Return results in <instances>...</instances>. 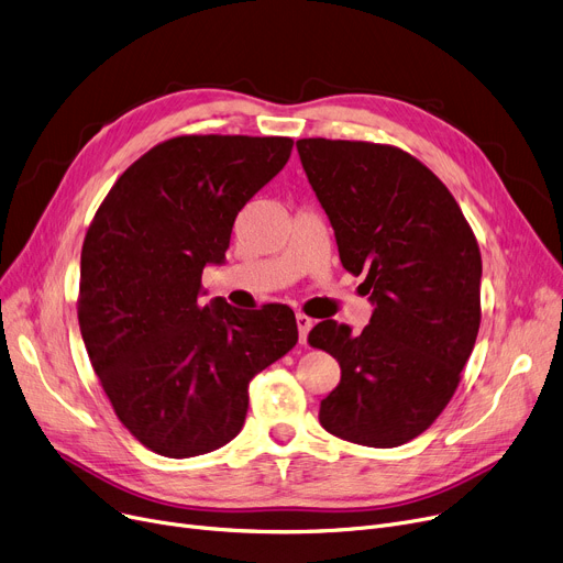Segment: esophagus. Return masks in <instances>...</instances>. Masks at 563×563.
<instances>
[{
	"instance_id": "1",
	"label": "esophagus",
	"mask_w": 563,
	"mask_h": 563,
	"mask_svg": "<svg viewBox=\"0 0 563 563\" xmlns=\"http://www.w3.org/2000/svg\"><path fill=\"white\" fill-rule=\"evenodd\" d=\"M297 327H299V342L306 344L308 333H310V329H312V319H310L308 314L299 312V314H297Z\"/></svg>"
}]
</instances>
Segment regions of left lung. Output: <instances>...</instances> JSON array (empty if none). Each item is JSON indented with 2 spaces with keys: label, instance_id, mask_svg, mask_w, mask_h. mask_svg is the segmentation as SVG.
I'll use <instances>...</instances> for the list:
<instances>
[{
  "label": "left lung",
  "instance_id": "left-lung-1",
  "mask_svg": "<svg viewBox=\"0 0 563 563\" xmlns=\"http://www.w3.org/2000/svg\"><path fill=\"white\" fill-rule=\"evenodd\" d=\"M340 262L374 306L369 327L319 321L308 342L340 363L321 399L329 433L397 448L427 431L459 388L482 321V253L459 202L412 155L367 141L299 139Z\"/></svg>",
  "mask_w": 563,
  "mask_h": 563
}]
</instances>
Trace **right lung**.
Instances as JSON below:
<instances>
[{
  "instance_id": "right-lung-1",
  "label": "right lung",
  "mask_w": 563,
  "mask_h": 563,
  "mask_svg": "<svg viewBox=\"0 0 563 563\" xmlns=\"http://www.w3.org/2000/svg\"><path fill=\"white\" fill-rule=\"evenodd\" d=\"M287 136H175L118 177L81 246L77 317L118 420L168 459L242 431L249 383L297 344L291 308L200 306L242 207L291 155Z\"/></svg>"
}]
</instances>
